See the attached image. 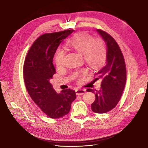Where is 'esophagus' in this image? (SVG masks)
<instances>
[{
    "label": "esophagus",
    "mask_w": 148,
    "mask_h": 148,
    "mask_svg": "<svg viewBox=\"0 0 148 148\" xmlns=\"http://www.w3.org/2000/svg\"><path fill=\"white\" fill-rule=\"evenodd\" d=\"M85 90L81 89V88H77L75 90L76 92V95L77 96H80V95H83V94L85 93Z\"/></svg>",
    "instance_id": "34e87169"
}]
</instances>
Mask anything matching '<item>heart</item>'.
<instances>
[{
    "instance_id": "1",
    "label": "heart",
    "mask_w": 148,
    "mask_h": 148,
    "mask_svg": "<svg viewBox=\"0 0 148 148\" xmlns=\"http://www.w3.org/2000/svg\"><path fill=\"white\" fill-rule=\"evenodd\" d=\"M69 48L82 53L87 63L92 68L96 69L104 62L106 56V48L101 38H94L92 36L81 32L74 35L66 42ZM65 52L62 49H58L55 55V62L58 68L64 64ZM88 71L83 69L76 74L75 77L79 79L87 74Z\"/></svg>"
}]
</instances>
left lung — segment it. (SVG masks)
Masks as SVG:
<instances>
[{
    "label": "left lung",
    "mask_w": 148,
    "mask_h": 148,
    "mask_svg": "<svg viewBox=\"0 0 148 148\" xmlns=\"http://www.w3.org/2000/svg\"><path fill=\"white\" fill-rule=\"evenodd\" d=\"M107 45L106 61L97 73L96 79H101L100 90H96V100L91 104L92 111L106 113L117 106L123 94L126 82V69L125 58L118 44L108 33L97 29ZM87 91L95 93L88 88Z\"/></svg>",
    "instance_id": "obj_1"
}]
</instances>
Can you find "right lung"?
<instances>
[{"label":"right lung","mask_w":148,"mask_h":148,"mask_svg":"<svg viewBox=\"0 0 148 148\" xmlns=\"http://www.w3.org/2000/svg\"><path fill=\"white\" fill-rule=\"evenodd\" d=\"M74 30L47 33L38 38L29 49L23 65L26 88L32 100L48 117L58 119L70 110L75 92L62 90L58 94L49 83L56 73L53 58L61 42Z\"/></svg>","instance_id":"1"}]
</instances>
